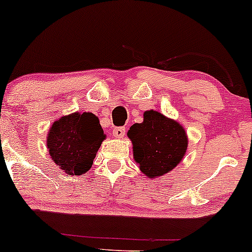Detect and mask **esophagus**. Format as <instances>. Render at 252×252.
<instances>
[{
  "label": "esophagus",
  "mask_w": 252,
  "mask_h": 252,
  "mask_svg": "<svg viewBox=\"0 0 252 252\" xmlns=\"http://www.w3.org/2000/svg\"><path fill=\"white\" fill-rule=\"evenodd\" d=\"M112 134H113V136H115V137L122 139V137L126 135V128H124V126H117V128L113 129Z\"/></svg>",
  "instance_id": "esophagus-1"
}]
</instances>
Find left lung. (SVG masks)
<instances>
[{
  "instance_id": "8db88e82",
  "label": "left lung",
  "mask_w": 252,
  "mask_h": 252,
  "mask_svg": "<svg viewBox=\"0 0 252 252\" xmlns=\"http://www.w3.org/2000/svg\"><path fill=\"white\" fill-rule=\"evenodd\" d=\"M128 137L132 142L135 161L149 178L172 171L182 161L188 148L183 126L154 110L143 113L142 123L130 126Z\"/></svg>"
}]
</instances>
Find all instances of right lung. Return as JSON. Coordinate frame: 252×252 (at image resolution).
<instances>
[{"instance_id":"right-lung-1","label":"right lung","mask_w":252,"mask_h":252,"mask_svg":"<svg viewBox=\"0 0 252 252\" xmlns=\"http://www.w3.org/2000/svg\"><path fill=\"white\" fill-rule=\"evenodd\" d=\"M105 137L95 115L74 112L52 123L46 145L57 166L71 176H81L92 167Z\"/></svg>"}]
</instances>
